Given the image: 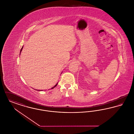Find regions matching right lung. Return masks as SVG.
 <instances>
[{
  "mask_svg": "<svg viewBox=\"0 0 134 134\" xmlns=\"http://www.w3.org/2000/svg\"><path fill=\"white\" fill-rule=\"evenodd\" d=\"M23 46L22 47V48H21V50H20V53H21V52L22 50H23ZM58 83V82H57V84H56V85H55L54 87H52V88H51V89H53L54 88H55V87H56V86L57 85ZM42 90H41V91H42ZM38 91H41V90H38Z\"/></svg>",
  "mask_w": 134,
  "mask_h": 134,
  "instance_id": "right-lung-1",
  "label": "right lung"
}]
</instances>
